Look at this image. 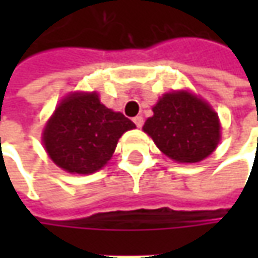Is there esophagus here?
I'll use <instances>...</instances> for the list:
<instances>
[{
	"instance_id": "1",
	"label": "esophagus",
	"mask_w": 258,
	"mask_h": 258,
	"mask_svg": "<svg viewBox=\"0 0 258 258\" xmlns=\"http://www.w3.org/2000/svg\"><path fill=\"white\" fill-rule=\"evenodd\" d=\"M134 122L138 127H142V124H144V117H142V116H136V117H134Z\"/></svg>"
}]
</instances>
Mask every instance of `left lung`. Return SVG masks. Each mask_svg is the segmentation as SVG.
<instances>
[{"label": "left lung", "instance_id": "left-lung-1", "mask_svg": "<svg viewBox=\"0 0 258 258\" xmlns=\"http://www.w3.org/2000/svg\"><path fill=\"white\" fill-rule=\"evenodd\" d=\"M156 146L178 162H200L220 142L218 116L208 104L188 92L168 93L144 124Z\"/></svg>", "mask_w": 258, "mask_h": 258}]
</instances>
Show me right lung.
<instances>
[{"mask_svg":"<svg viewBox=\"0 0 258 258\" xmlns=\"http://www.w3.org/2000/svg\"><path fill=\"white\" fill-rule=\"evenodd\" d=\"M135 123L100 103L96 93L66 97L44 129V148L67 172L93 173L113 155L117 141Z\"/></svg>","mask_w":258,"mask_h":258,"instance_id":"obj_1","label":"right lung"}]
</instances>
